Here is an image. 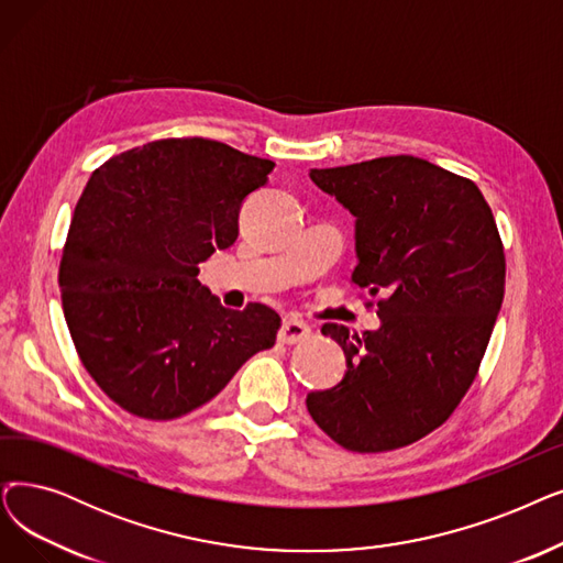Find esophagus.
Returning <instances> with one entry per match:
<instances>
[{
    "label": "esophagus",
    "mask_w": 563,
    "mask_h": 563,
    "mask_svg": "<svg viewBox=\"0 0 563 563\" xmlns=\"http://www.w3.org/2000/svg\"><path fill=\"white\" fill-rule=\"evenodd\" d=\"M310 335V327L301 320H295V317H287L278 331V340L283 345H297V342H303Z\"/></svg>",
    "instance_id": "obj_1"
}]
</instances>
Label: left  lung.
<instances>
[{"mask_svg":"<svg viewBox=\"0 0 563 563\" xmlns=\"http://www.w3.org/2000/svg\"><path fill=\"white\" fill-rule=\"evenodd\" d=\"M356 218L352 283L377 301L379 329L324 324L347 373L308 394L312 421L356 453L407 446L442 426L472 386L504 301L495 216L470 179L417 156L310 169Z\"/></svg>","mask_w":563,"mask_h":563,"instance_id":"obj_1","label":"left lung"}]
</instances>
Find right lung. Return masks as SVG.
I'll return each mask as SVG.
<instances>
[{
  "label": "right lung",
  "instance_id": "add662e5",
  "mask_svg": "<svg viewBox=\"0 0 563 563\" xmlns=\"http://www.w3.org/2000/svg\"><path fill=\"white\" fill-rule=\"evenodd\" d=\"M274 165L173 137L91 173L62 253V306L87 373L133 417L179 419L274 347L276 310L223 308L198 280V264L236 241L241 205Z\"/></svg>",
  "mask_w": 563,
  "mask_h": 563
}]
</instances>
